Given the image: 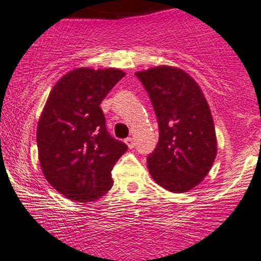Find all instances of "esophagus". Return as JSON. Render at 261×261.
Listing matches in <instances>:
<instances>
[{
	"label": "esophagus",
	"mask_w": 261,
	"mask_h": 261,
	"mask_svg": "<svg viewBox=\"0 0 261 261\" xmlns=\"http://www.w3.org/2000/svg\"><path fill=\"white\" fill-rule=\"evenodd\" d=\"M125 144H127L128 146H129V148L132 149V148H134V139L133 138H130V137H128V138H125Z\"/></svg>",
	"instance_id": "esophagus-1"
}]
</instances>
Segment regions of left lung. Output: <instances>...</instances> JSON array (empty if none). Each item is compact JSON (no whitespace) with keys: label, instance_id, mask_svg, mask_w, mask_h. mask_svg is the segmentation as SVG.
<instances>
[{"label":"left lung","instance_id":"8db88e82","mask_svg":"<svg viewBox=\"0 0 261 261\" xmlns=\"http://www.w3.org/2000/svg\"><path fill=\"white\" fill-rule=\"evenodd\" d=\"M159 124V142L146 158L162 188L183 193L203 180L216 158V134L199 85L182 69L161 66L136 73Z\"/></svg>","mask_w":261,"mask_h":261}]
</instances>
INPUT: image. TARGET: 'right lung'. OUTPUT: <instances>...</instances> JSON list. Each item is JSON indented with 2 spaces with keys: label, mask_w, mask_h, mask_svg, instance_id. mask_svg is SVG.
<instances>
[{
  "label": "right lung",
  "mask_w": 261,
  "mask_h": 261,
  "mask_svg": "<svg viewBox=\"0 0 261 261\" xmlns=\"http://www.w3.org/2000/svg\"><path fill=\"white\" fill-rule=\"evenodd\" d=\"M124 75L78 68L48 95L36 132L39 161L47 182L68 199L94 201L111 189V171L128 146L109 133L100 103Z\"/></svg>",
  "instance_id": "right-lung-1"
}]
</instances>
